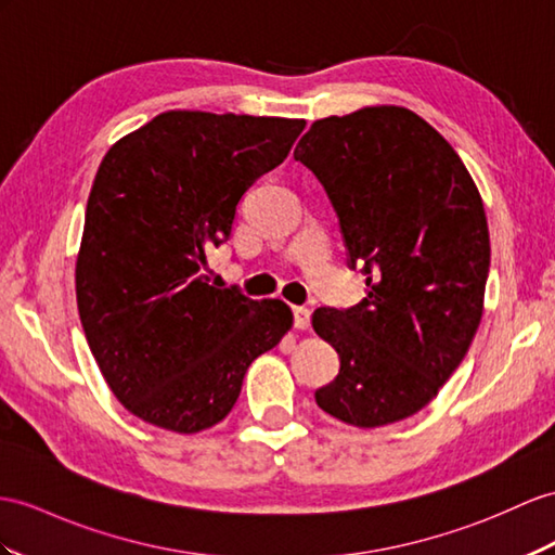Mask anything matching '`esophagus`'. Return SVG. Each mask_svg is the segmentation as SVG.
I'll return each instance as SVG.
<instances>
[{
	"instance_id": "obj_1",
	"label": "esophagus",
	"mask_w": 555,
	"mask_h": 555,
	"mask_svg": "<svg viewBox=\"0 0 555 555\" xmlns=\"http://www.w3.org/2000/svg\"><path fill=\"white\" fill-rule=\"evenodd\" d=\"M294 327L296 330L310 327V310L306 306H294Z\"/></svg>"
}]
</instances>
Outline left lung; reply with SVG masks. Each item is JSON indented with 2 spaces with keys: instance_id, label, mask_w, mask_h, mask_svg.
<instances>
[{
  "instance_id": "1",
  "label": "left lung",
  "mask_w": 555,
  "mask_h": 555,
  "mask_svg": "<svg viewBox=\"0 0 555 555\" xmlns=\"http://www.w3.org/2000/svg\"><path fill=\"white\" fill-rule=\"evenodd\" d=\"M294 157L339 216L348 266L367 275L360 304L313 313L341 360L318 408L360 428L400 422L438 396L478 332L490 273L478 188L454 147L398 105L318 119Z\"/></svg>"
}]
</instances>
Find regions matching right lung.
Instances as JSON below:
<instances>
[{"label": "right lung", "instance_id": "right-lung-1", "mask_svg": "<svg viewBox=\"0 0 555 555\" xmlns=\"http://www.w3.org/2000/svg\"><path fill=\"white\" fill-rule=\"evenodd\" d=\"M304 119L169 111L119 139L93 179L75 287L107 386L143 422L197 434L228 416L292 310L216 289L207 249L242 195L289 155Z\"/></svg>", "mask_w": 555, "mask_h": 555}]
</instances>
